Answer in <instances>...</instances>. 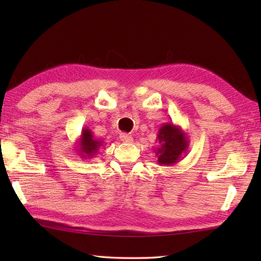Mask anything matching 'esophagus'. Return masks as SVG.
Segmentation results:
<instances>
[{
    "mask_svg": "<svg viewBox=\"0 0 261 261\" xmlns=\"http://www.w3.org/2000/svg\"><path fill=\"white\" fill-rule=\"evenodd\" d=\"M120 138H121V141H123V143H125V144L134 143V138H132V137H131L130 135L123 134V135H121Z\"/></svg>",
    "mask_w": 261,
    "mask_h": 261,
    "instance_id": "esophagus-1",
    "label": "esophagus"
}]
</instances>
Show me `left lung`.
<instances>
[{
	"label": "left lung",
	"mask_w": 261,
	"mask_h": 261,
	"mask_svg": "<svg viewBox=\"0 0 261 261\" xmlns=\"http://www.w3.org/2000/svg\"><path fill=\"white\" fill-rule=\"evenodd\" d=\"M159 146L154 148L160 166H174L188 152L189 138L179 125L163 123L158 132Z\"/></svg>",
	"instance_id": "8db88e82"
}]
</instances>
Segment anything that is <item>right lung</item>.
Wrapping results in <instances>:
<instances>
[{"instance_id":"1","label":"right lung","mask_w":261,"mask_h":261,"mask_svg":"<svg viewBox=\"0 0 261 261\" xmlns=\"http://www.w3.org/2000/svg\"><path fill=\"white\" fill-rule=\"evenodd\" d=\"M103 146V141L94 138L93 132L88 127H84L77 141V153L83 159H93L99 149Z\"/></svg>"}]
</instances>
